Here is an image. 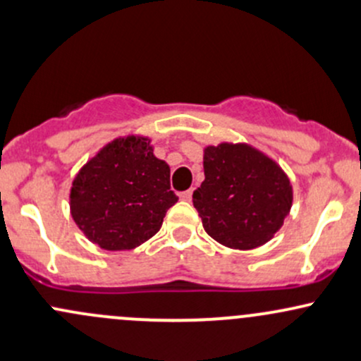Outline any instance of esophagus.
Here are the masks:
<instances>
[{
    "label": "esophagus",
    "mask_w": 361,
    "mask_h": 361,
    "mask_svg": "<svg viewBox=\"0 0 361 361\" xmlns=\"http://www.w3.org/2000/svg\"><path fill=\"white\" fill-rule=\"evenodd\" d=\"M179 197L182 201H191L192 200V189H188V191L179 192Z\"/></svg>",
    "instance_id": "34e87169"
}]
</instances>
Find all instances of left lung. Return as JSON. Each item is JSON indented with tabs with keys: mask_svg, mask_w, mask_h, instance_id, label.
<instances>
[{
	"mask_svg": "<svg viewBox=\"0 0 361 361\" xmlns=\"http://www.w3.org/2000/svg\"><path fill=\"white\" fill-rule=\"evenodd\" d=\"M204 180L192 192L210 238L232 250H253L274 238L293 204L284 170L246 142L207 146Z\"/></svg>",
	"mask_w": 361,
	"mask_h": 361,
	"instance_id": "left-lung-1",
	"label": "left lung"
}]
</instances>
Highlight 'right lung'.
Segmentation results:
<instances>
[{"mask_svg": "<svg viewBox=\"0 0 361 361\" xmlns=\"http://www.w3.org/2000/svg\"><path fill=\"white\" fill-rule=\"evenodd\" d=\"M179 197L170 191V166L145 135L117 137L75 176L71 213L91 243L106 251L134 250L153 238Z\"/></svg>", "mask_w": 361, "mask_h": 361, "instance_id": "right-lung-1", "label": "right lung"}]
</instances>
